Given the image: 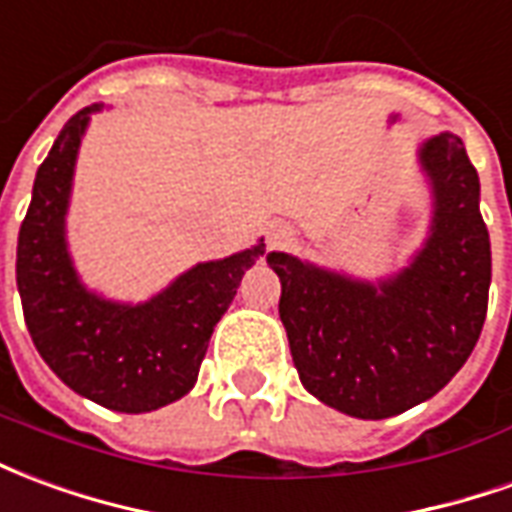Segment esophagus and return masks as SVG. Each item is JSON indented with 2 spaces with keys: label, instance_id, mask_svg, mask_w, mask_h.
Segmentation results:
<instances>
[{
  "label": "esophagus",
  "instance_id": "34e87169",
  "mask_svg": "<svg viewBox=\"0 0 512 512\" xmlns=\"http://www.w3.org/2000/svg\"><path fill=\"white\" fill-rule=\"evenodd\" d=\"M292 242V231L286 226H273L270 228V234H267V245L270 248H284Z\"/></svg>",
  "mask_w": 512,
  "mask_h": 512
}]
</instances>
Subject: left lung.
<instances>
[{
	"label": "left lung",
	"instance_id": "obj_1",
	"mask_svg": "<svg viewBox=\"0 0 512 512\" xmlns=\"http://www.w3.org/2000/svg\"><path fill=\"white\" fill-rule=\"evenodd\" d=\"M419 162L433 190L430 234L394 278L369 284L267 253L300 383L355 419H389L438 394L466 364L488 311L480 176L452 132L424 140Z\"/></svg>",
	"mask_w": 512,
	"mask_h": 512
}]
</instances>
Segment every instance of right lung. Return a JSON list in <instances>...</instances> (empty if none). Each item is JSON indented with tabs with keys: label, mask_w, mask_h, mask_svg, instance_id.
Returning a JSON list of instances; mask_svg holds the SVG:
<instances>
[{
	"label": "right lung",
	"mask_w": 512,
	"mask_h": 512,
	"mask_svg": "<svg viewBox=\"0 0 512 512\" xmlns=\"http://www.w3.org/2000/svg\"><path fill=\"white\" fill-rule=\"evenodd\" d=\"M57 134L32 187L18 231L16 284L24 322L41 358L76 394L110 411L148 413L195 386L212 331L237 295L264 242L220 262L195 264L146 303H115L90 292L65 242L76 154L90 112Z\"/></svg>",
	"instance_id": "add662e5"
}]
</instances>
